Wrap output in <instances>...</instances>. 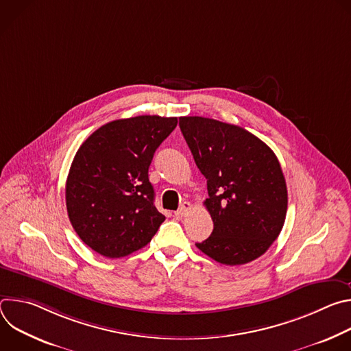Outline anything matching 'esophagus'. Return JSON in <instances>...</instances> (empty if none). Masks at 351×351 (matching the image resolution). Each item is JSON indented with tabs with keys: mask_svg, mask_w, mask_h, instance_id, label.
<instances>
[{
	"mask_svg": "<svg viewBox=\"0 0 351 351\" xmlns=\"http://www.w3.org/2000/svg\"><path fill=\"white\" fill-rule=\"evenodd\" d=\"M191 208H193V206H191L190 203H183V204L180 206V208H179L178 211H175V217L179 218V219H182V218H184L186 215H189V213L191 211Z\"/></svg>",
	"mask_w": 351,
	"mask_h": 351,
	"instance_id": "34e87169",
	"label": "esophagus"
}]
</instances>
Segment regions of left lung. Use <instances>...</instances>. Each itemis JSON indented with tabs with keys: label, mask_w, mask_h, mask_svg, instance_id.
<instances>
[{
	"label": "left lung",
	"mask_w": 351,
	"mask_h": 351,
	"mask_svg": "<svg viewBox=\"0 0 351 351\" xmlns=\"http://www.w3.org/2000/svg\"><path fill=\"white\" fill-rule=\"evenodd\" d=\"M179 126L197 168L207 179L204 202L214 230L204 254L223 265L261 257L279 236L287 189L272 149L245 129L203 117H182Z\"/></svg>",
	"instance_id": "obj_1"
}]
</instances>
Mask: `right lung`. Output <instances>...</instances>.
Masks as SVG:
<instances>
[{"label":"right lung","instance_id":"obj_1","mask_svg":"<svg viewBox=\"0 0 351 351\" xmlns=\"http://www.w3.org/2000/svg\"><path fill=\"white\" fill-rule=\"evenodd\" d=\"M178 118L141 115L106 123L80 145L66 179L69 221L95 253L126 257L152 241L165 217L148 167Z\"/></svg>","mask_w":351,"mask_h":351}]
</instances>
